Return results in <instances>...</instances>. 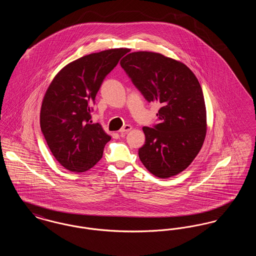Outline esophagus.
<instances>
[{"label": "esophagus", "mask_w": 256, "mask_h": 256, "mask_svg": "<svg viewBox=\"0 0 256 256\" xmlns=\"http://www.w3.org/2000/svg\"><path fill=\"white\" fill-rule=\"evenodd\" d=\"M132 126L130 124H126V126H124L120 130V134H124V132H128L130 130H132Z\"/></svg>", "instance_id": "esophagus-1"}]
</instances>
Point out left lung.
Masks as SVG:
<instances>
[{"instance_id":"8db88e82","label":"left lung","mask_w":256,"mask_h":256,"mask_svg":"<svg viewBox=\"0 0 256 256\" xmlns=\"http://www.w3.org/2000/svg\"><path fill=\"white\" fill-rule=\"evenodd\" d=\"M122 69L148 102L160 106L159 124L144 126L146 141L138 154L150 172L167 178L185 170L206 134L204 93L194 73L182 62L152 52H134Z\"/></svg>"}]
</instances>
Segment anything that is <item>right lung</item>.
Segmentation results:
<instances>
[{"instance_id":"obj_1","label":"right lung","mask_w":256,"mask_h":256,"mask_svg":"<svg viewBox=\"0 0 256 256\" xmlns=\"http://www.w3.org/2000/svg\"><path fill=\"white\" fill-rule=\"evenodd\" d=\"M128 49L90 54L61 69L50 82L40 111L41 132L52 156L65 169L84 172L102 158L111 137L91 121L90 104L104 78Z\"/></svg>"}]
</instances>
